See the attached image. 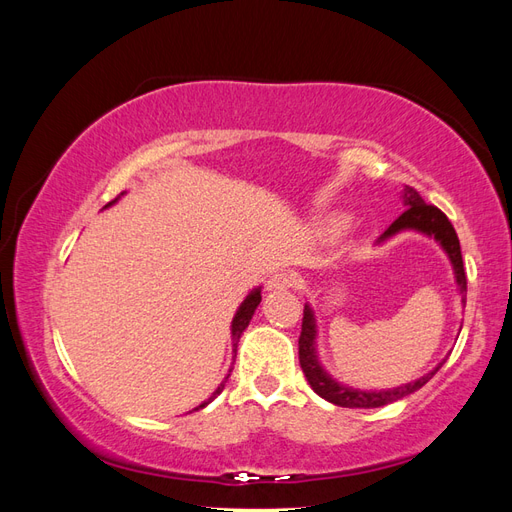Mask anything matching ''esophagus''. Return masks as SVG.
Masks as SVG:
<instances>
[{
    "mask_svg": "<svg viewBox=\"0 0 512 512\" xmlns=\"http://www.w3.org/2000/svg\"><path fill=\"white\" fill-rule=\"evenodd\" d=\"M294 282H297V280H294V275L290 271H275L269 277L267 290H288V288L294 286Z\"/></svg>",
    "mask_w": 512,
    "mask_h": 512,
    "instance_id": "esophagus-1",
    "label": "esophagus"
}]
</instances>
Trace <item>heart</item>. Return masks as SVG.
<instances>
[{
  "mask_svg": "<svg viewBox=\"0 0 512 512\" xmlns=\"http://www.w3.org/2000/svg\"><path fill=\"white\" fill-rule=\"evenodd\" d=\"M344 218H333L331 222H329V226H327V230L329 232H333V235H335V232H339V230H342L344 228Z\"/></svg>",
  "mask_w": 512,
  "mask_h": 512,
  "instance_id": "1",
  "label": "heart"
}]
</instances>
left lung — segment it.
Wrapping results in <instances>:
<instances>
[{"mask_svg":"<svg viewBox=\"0 0 512 512\" xmlns=\"http://www.w3.org/2000/svg\"><path fill=\"white\" fill-rule=\"evenodd\" d=\"M401 203H404L406 211L399 215V218L386 228L378 243L395 237L397 232L404 230H416L423 232L427 237H433L440 245L442 250L446 252V256L451 258V265L455 271V280L459 286V294H461V303H466V292H468V277L466 271H463V260H461V247H459V237L453 228V224L448 222L446 215L433 205H427L423 196L418 194L410 185H404V192H401ZM316 318L312 307L309 303H305L303 309V324H301V337H299V363L303 374L309 382V386L322 397L331 401L335 406L342 408H380L386 404H393V401L406 397L423 386L436 376V371L442 367V363L431 369L429 374H425L423 378H418L410 384L397 386V389H389V391H361V389H352V386L339 384L337 380H333L327 371L322 369L318 354H316Z\"/></svg>","mask_w":512,"mask_h":512,"instance_id":"obj_1","label":"left lung"}]
</instances>
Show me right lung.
<instances>
[{"instance_id":"obj_1","label":"right lung","mask_w":512,"mask_h":512,"mask_svg":"<svg viewBox=\"0 0 512 512\" xmlns=\"http://www.w3.org/2000/svg\"><path fill=\"white\" fill-rule=\"evenodd\" d=\"M121 194H123V192H121ZM117 198H119V196H117ZM117 198H115V200H111V203H108L106 207L115 205V203H117ZM260 299H262V297H260V288H254L250 294H247L245 301L239 305L235 318H232L230 333H232V352H235V356H237V344H239V339H241L243 331L247 329V324H250V320H252V316H254V312H256V307L260 305ZM230 371H232V369H230ZM228 378H230V374H226V378L220 382L218 389L213 391V395H211L207 401H203V404H200L198 408H194V410H200V408H205L207 404H211V401L224 391V384H226V380H228Z\"/></svg>"}]
</instances>
